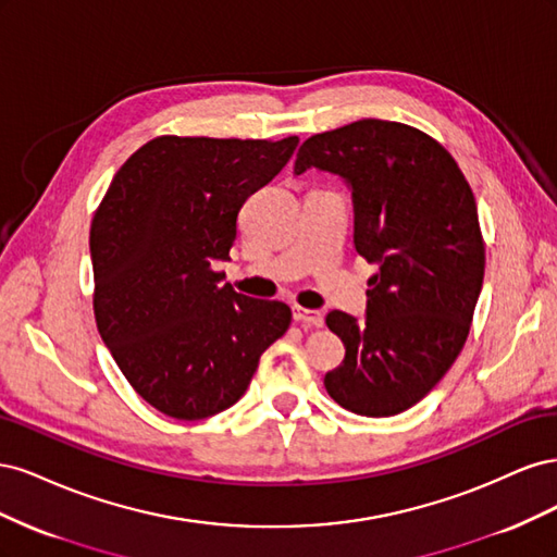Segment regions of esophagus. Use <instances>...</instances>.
<instances>
[{"label":"esophagus","mask_w":557,"mask_h":557,"mask_svg":"<svg viewBox=\"0 0 557 557\" xmlns=\"http://www.w3.org/2000/svg\"><path fill=\"white\" fill-rule=\"evenodd\" d=\"M293 318L295 323H305V325H313V327H323L325 318L320 311L313 309H305V307H293Z\"/></svg>","instance_id":"esophagus-1"}]
</instances>
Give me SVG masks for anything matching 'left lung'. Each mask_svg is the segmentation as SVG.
Returning <instances> with one entry per match:
<instances>
[{"label": "left lung", "instance_id": "left-lung-1", "mask_svg": "<svg viewBox=\"0 0 557 557\" xmlns=\"http://www.w3.org/2000/svg\"><path fill=\"white\" fill-rule=\"evenodd\" d=\"M307 170L348 185L352 244L379 267L362 318H325L346 346L325 374L327 393L358 416L407 411L467 342L485 269L474 193L442 144L376 117L307 139L295 174Z\"/></svg>", "mask_w": 557, "mask_h": 557}]
</instances>
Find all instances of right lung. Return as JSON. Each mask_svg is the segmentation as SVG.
<instances>
[{"mask_svg": "<svg viewBox=\"0 0 557 557\" xmlns=\"http://www.w3.org/2000/svg\"><path fill=\"white\" fill-rule=\"evenodd\" d=\"M299 139L158 137L117 174L90 227L95 318L115 364L150 407L201 420L237 404L290 307L221 283L244 201Z\"/></svg>", "mask_w": 557, "mask_h": 557, "instance_id": "obj_1", "label": "right lung"}]
</instances>
